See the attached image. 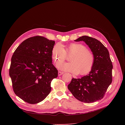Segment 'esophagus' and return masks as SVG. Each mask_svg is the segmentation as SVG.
<instances>
[{"instance_id":"34e87169","label":"esophagus","mask_w":125,"mask_h":125,"mask_svg":"<svg viewBox=\"0 0 125 125\" xmlns=\"http://www.w3.org/2000/svg\"><path fill=\"white\" fill-rule=\"evenodd\" d=\"M63 74H64V73L63 72H61V71H59L58 72V76H61Z\"/></svg>"}]
</instances>
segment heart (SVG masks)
I'll return each instance as SVG.
<instances>
[{"label": "heart", "instance_id": "1", "mask_svg": "<svg viewBox=\"0 0 125 125\" xmlns=\"http://www.w3.org/2000/svg\"><path fill=\"white\" fill-rule=\"evenodd\" d=\"M67 54H71L68 63L59 62L57 68L62 71L77 74L84 75L92 70L94 64V53L83 44L73 43L69 44L66 50L62 44L57 43L52 49V57L54 61H64Z\"/></svg>", "mask_w": 125, "mask_h": 125}]
</instances>
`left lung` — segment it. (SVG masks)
<instances>
[{
    "instance_id": "obj_1",
    "label": "left lung",
    "mask_w": 125,
    "mask_h": 125,
    "mask_svg": "<svg viewBox=\"0 0 125 125\" xmlns=\"http://www.w3.org/2000/svg\"><path fill=\"white\" fill-rule=\"evenodd\" d=\"M75 41L84 42L94 53L95 61L87 75L81 78H73L68 88L81 102L92 103L101 100L112 81L113 65L109 51L100 42L86 35Z\"/></svg>"
}]
</instances>
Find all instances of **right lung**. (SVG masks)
Masks as SVG:
<instances>
[{
    "label": "right lung",
    "mask_w": 125,
    "mask_h": 125,
    "mask_svg": "<svg viewBox=\"0 0 125 125\" xmlns=\"http://www.w3.org/2000/svg\"><path fill=\"white\" fill-rule=\"evenodd\" d=\"M54 44V41L34 36L23 41L13 53L9 69L13 91L28 103L43 100L51 91V81L58 76L52 64Z\"/></svg>",
    "instance_id": "add662e5"
}]
</instances>
